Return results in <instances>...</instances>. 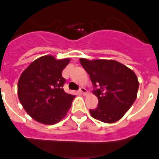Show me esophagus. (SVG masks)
I'll return each mask as SVG.
<instances>
[{
  "label": "esophagus",
  "mask_w": 159,
  "mask_h": 159,
  "mask_svg": "<svg viewBox=\"0 0 159 159\" xmlns=\"http://www.w3.org/2000/svg\"><path fill=\"white\" fill-rule=\"evenodd\" d=\"M79 92L82 93V95H84V96L88 95V91H87V89H86L85 88H82H82H80Z\"/></svg>",
  "instance_id": "1"
}]
</instances>
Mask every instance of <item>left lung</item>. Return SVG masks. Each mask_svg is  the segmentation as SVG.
<instances>
[{
	"mask_svg": "<svg viewBox=\"0 0 159 159\" xmlns=\"http://www.w3.org/2000/svg\"><path fill=\"white\" fill-rule=\"evenodd\" d=\"M98 98V106L90 110L91 116L102 123L120 120L137 98L139 82L133 70L114 60H88L80 58ZM98 88L97 89L96 88Z\"/></svg>",
	"mask_w": 159,
	"mask_h": 159,
	"instance_id": "left-lung-1",
	"label": "left lung"
}]
</instances>
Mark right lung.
Here are the masks:
<instances>
[{
  "label": "right lung",
  "mask_w": 159,
  "mask_h": 159,
  "mask_svg": "<svg viewBox=\"0 0 159 159\" xmlns=\"http://www.w3.org/2000/svg\"><path fill=\"white\" fill-rule=\"evenodd\" d=\"M70 58L56 59L46 55L37 58L25 69L18 80L20 103L36 122L46 125L58 123L66 115L74 95L64 92L61 71Z\"/></svg>",
  "instance_id": "add662e5"
}]
</instances>
